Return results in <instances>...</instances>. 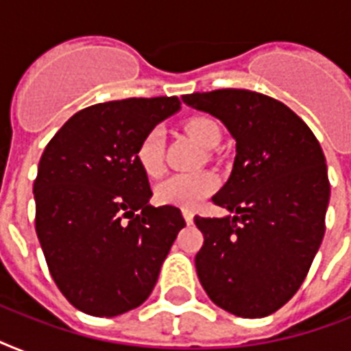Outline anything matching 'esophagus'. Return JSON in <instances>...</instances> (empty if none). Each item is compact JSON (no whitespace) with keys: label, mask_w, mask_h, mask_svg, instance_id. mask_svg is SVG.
<instances>
[{"label":"esophagus","mask_w":351,"mask_h":351,"mask_svg":"<svg viewBox=\"0 0 351 351\" xmlns=\"http://www.w3.org/2000/svg\"><path fill=\"white\" fill-rule=\"evenodd\" d=\"M182 215H184V220H186L187 224H193V219H195L193 211H189V209H182Z\"/></svg>","instance_id":"1"}]
</instances>
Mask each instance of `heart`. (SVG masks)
I'll return each mask as SVG.
<instances>
[{
    "instance_id": "obj_1",
    "label": "heart",
    "mask_w": 351,
    "mask_h": 351,
    "mask_svg": "<svg viewBox=\"0 0 351 351\" xmlns=\"http://www.w3.org/2000/svg\"><path fill=\"white\" fill-rule=\"evenodd\" d=\"M186 131L202 147H215L220 142V127L208 117H193L186 121ZM136 162L149 176H158L164 169V132L160 127L149 129L136 145ZM217 176L209 171L178 173L167 176L156 186L154 197L160 204L182 209L197 208L217 189Z\"/></svg>"
}]
</instances>
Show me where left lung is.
Masks as SVG:
<instances>
[{
    "label": "left lung",
    "instance_id": "left-lung-1",
    "mask_svg": "<svg viewBox=\"0 0 351 351\" xmlns=\"http://www.w3.org/2000/svg\"><path fill=\"white\" fill-rule=\"evenodd\" d=\"M182 100L219 118L237 142L230 180L213 197L233 217H195L204 234L195 256L200 284L233 315H271L304 282L324 237V153L289 107L261 93L219 89Z\"/></svg>",
    "mask_w": 351,
    "mask_h": 351
}]
</instances>
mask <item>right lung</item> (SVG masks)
<instances>
[{"instance_id": "add662e5", "label": "right lung", "mask_w": 351, "mask_h": 351, "mask_svg": "<svg viewBox=\"0 0 351 351\" xmlns=\"http://www.w3.org/2000/svg\"><path fill=\"white\" fill-rule=\"evenodd\" d=\"M180 109L176 96L129 98L82 109L52 136L34 180L36 233L65 299L95 317L147 299L178 231L175 206L149 204L136 145Z\"/></svg>"}]
</instances>
